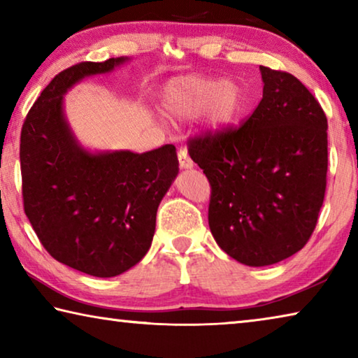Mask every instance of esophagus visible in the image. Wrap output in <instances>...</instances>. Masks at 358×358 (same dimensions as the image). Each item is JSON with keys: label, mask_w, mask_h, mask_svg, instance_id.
Instances as JSON below:
<instances>
[{"label": "esophagus", "mask_w": 358, "mask_h": 358, "mask_svg": "<svg viewBox=\"0 0 358 358\" xmlns=\"http://www.w3.org/2000/svg\"><path fill=\"white\" fill-rule=\"evenodd\" d=\"M178 162H180V167L181 169H192L194 167V162L189 157V155H187L186 150H180L178 151Z\"/></svg>", "instance_id": "34e87169"}]
</instances>
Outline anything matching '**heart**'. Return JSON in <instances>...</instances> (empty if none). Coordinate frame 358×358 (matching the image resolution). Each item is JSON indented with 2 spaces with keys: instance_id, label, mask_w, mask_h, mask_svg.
Listing matches in <instances>:
<instances>
[{
  "instance_id": "obj_1",
  "label": "heart",
  "mask_w": 358,
  "mask_h": 358,
  "mask_svg": "<svg viewBox=\"0 0 358 358\" xmlns=\"http://www.w3.org/2000/svg\"><path fill=\"white\" fill-rule=\"evenodd\" d=\"M243 90L234 80L185 77L162 90L161 110L177 120L201 113L211 131H222L234 123L243 108Z\"/></svg>"
}]
</instances>
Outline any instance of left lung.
<instances>
[{"instance_id": "8db88e82", "label": "left lung", "mask_w": 358, "mask_h": 358, "mask_svg": "<svg viewBox=\"0 0 358 358\" xmlns=\"http://www.w3.org/2000/svg\"><path fill=\"white\" fill-rule=\"evenodd\" d=\"M264 94L238 129L194 137L211 186L208 224L230 257L265 266L294 256L316 227L327 186V117L289 72L260 66Z\"/></svg>"}]
</instances>
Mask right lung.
I'll list each match as a JSON object with an SVG mask.
<instances>
[{
	"mask_svg": "<svg viewBox=\"0 0 358 358\" xmlns=\"http://www.w3.org/2000/svg\"><path fill=\"white\" fill-rule=\"evenodd\" d=\"M129 62L78 63L53 78L28 112L20 136L23 207L36 235L58 262L112 278L148 252L156 211L178 175L173 145L132 153L90 151L64 115V94L83 78Z\"/></svg>",
	"mask_w": 358,
	"mask_h": 358,
	"instance_id": "obj_1",
	"label": "right lung"
}]
</instances>
